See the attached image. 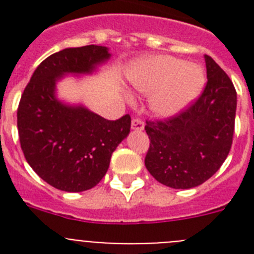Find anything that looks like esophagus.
Wrapping results in <instances>:
<instances>
[{
  "label": "esophagus",
  "mask_w": 254,
  "mask_h": 254,
  "mask_svg": "<svg viewBox=\"0 0 254 254\" xmlns=\"http://www.w3.org/2000/svg\"><path fill=\"white\" fill-rule=\"evenodd\" d=\"M131 127L132 129H134V131H142L145 125H143V122L140 120V118H133L131 122Z\"/></svg>",
  "instance_id": "esophagus-1"
}]
</instances>
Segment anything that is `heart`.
I'll list each match as a JSON object with an SVG mask.
<instances>
[{"label":"heart","instance_id":"obj_1","mask_svg":"<svg viewBox=\"0 0 254 254\" xmlns=\"http://www.w3.org/2000/svg\"><path fill=\"white\" fill-rule=\"evenodd\" d=\"M128 81L140 93L152 94V112L168 118L185 111L201 95L206 85V73L199 64L159 55L143 58L132 66ZM127 99L131 96L127 95Z\"/></svg>","mask_w":254,"mask_h":254}]
</instances>
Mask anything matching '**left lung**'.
Listing matches in <instances>:
<instances>
[{
    "instance_id": "obj_1",
    "label": "left lung",
    "mask_w": 254,
    "mask_h": 254,
    "mask_svg": "<svg viewBox=\"0 0 254 254\" xmlns=\"http://www.w3.org/2000/svg\"><path fill=\"white\" fill-rule=\"evenodd\" d=\"M207 84L187 111L160 122H146L149 173L161 185L190 190L202 185L220 169L234 134L237 91L232 80L205 55Z\"/></svg>"
}]
</instances>
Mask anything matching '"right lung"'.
I'll return each mask as SVG.
<instances>
[{
    "instance_id": "1",
    "label": "right lung",
    "mask_w": 254,
    "mask_h": 254,
    "mask_svg": "<svg viewBox=\"0 0 254 254\" xmlns=\"http://www.w3.org/2000/svg\"><path fill=\"white\" fill-rule=\"evenodd\" d=\"M111 53L85 46L53 53L34 71L20 99L17 129L26 161L40 178L64 192L95 187L112 154L131 128V117L108 121L82 104L58 99L57 82L67 75H91Z\"/></svg>"
}]
</instances>
